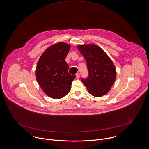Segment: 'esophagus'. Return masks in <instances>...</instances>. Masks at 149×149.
Returning a JSON list of instances; mask_svg holds the SVG:
<instances>
[{
    "instance_id": "1",
    "label": "esophagus",
    "mask_w": 149,
    "mask_h": 149,
    "mask_svg": "<svg viewBox=\"0 0 149 149\" xmlns=\"http://www.w3.org/2000/svg\"><path fill=\"white\" fill-rule=\"evenodd\" d=\"M79 77H80V74L79 73H77L76 74V78H79Z\"/></svg>"
}]
</instances>
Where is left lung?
I'll use <instances>...</instances> for the list:
<instances>
[{"mask_svg": "<svg viewBox=\"0 0 149 149\" xmlns=\"http://www.w3.org/2000/svg\"><path fill=\"white\" fill-rule=\"evenodd\" d=\"M77 48L86 60L88 77L82 79L89 93L101 97L111 89L116 77V67L103 49L97 45H79Z\"/></svg>", "mask_w": 149, "mask_h": 149, "instance_id": "8db88e82", "label": "left lung"}]
</instances>
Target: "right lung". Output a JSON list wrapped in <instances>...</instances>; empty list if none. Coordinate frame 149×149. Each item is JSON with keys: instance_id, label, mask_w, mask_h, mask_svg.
Returning a JSON list of instances; mask_svg holds the SVG:
<instances>
[{"instance_id": "add662e5", "label": "right lung", "mask_w": 149, "mask_h": 149, "mask_svg": "<svg viewBox=\"0 0 149 149\" xmlns=\"http://www.w3.org/2000/svg\"><path fill=\"white\" fill-rule=\"evenodd\" d=\"M70 45L58 42L48 47L40 57L36 70V79L49 97L60 99L67 95L75 75L68 73L65 59Z\"/></svg>"}]
</instances>
